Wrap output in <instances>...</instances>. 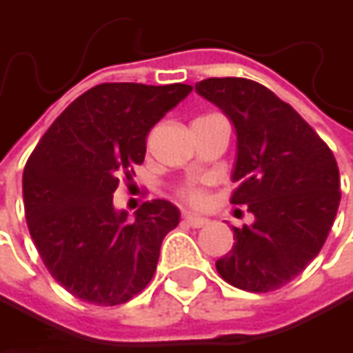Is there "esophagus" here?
<instances>
[{
    "mask_svg": "<svg viewBox=\"0 0 353 353\" xmlns=\"http://www.w3.org/2000/svg\"><path fill=\"white\" fill-rule=\"evenodd\" d=\"M183 223L194 227V229H200V227H206L210 221L204 219V216H198V214H183Z\"/></svg>",
    "mask_w": 353,
    "mask_h": 353,
    "instance_id": "34e87169",
    "label": "esophagus"
}]
</instances>
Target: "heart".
Instances as JSON below:
<instances>
[{
  "label": "heart",
  "instance_id": "heart-1",
  "mask_svg": "<svg viewBox=\"0 0 353 353\" xmlns=\"http://www.w3.org/2000/svg\"><path fill=\"white\" fill-rule=\"evenodd\" d=\"M181 196H183L190 204H194V206H200V204H204V200H206L202 188H198V185H185V188L181 190Z\"/></svg>",
  "mask_w": 353,
  "mask_h": 353
}]
</instances>
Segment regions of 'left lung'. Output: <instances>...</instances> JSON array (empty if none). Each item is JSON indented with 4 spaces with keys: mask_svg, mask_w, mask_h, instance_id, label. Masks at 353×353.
Returning a JSON list of instances; mask_svg holds the SVG:
<instances>
[{
    "mask_svg": "<svg viewBox=\"0 0 353 353\" xmlns=\"http://www.w3.org/2000/svg\"><path fill=\"white\" fill-rule=\"evenodd\" d=\"M194 90L223 110L237 134L233 204L251 227H233L235 245L216 259L225 282L270 292L296 278L321 251L341 200L331 149L274 92L241 77H210Z\"/></svg>",
    "mask_w": 353,
    "mask_h": 353,
    "instance_id": "1",
    "label": "left lung"
}]
</instances>
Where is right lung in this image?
I'll return each instance as SVG.
<instances>
[{
    "instance_id": "1",
    "label": "right lung",
    "mask_w": 353,
    "mask_h": 353,
    "mask_svg": "<svg viewBox=\"0 0 353 353\" xmlns=\"http://www.w3.org/2000/svg\"><path fill=\"white\" fill-rule=\"evenodd\" d=\"M190 92L183 83L96 85L36 145L22 177L26 223L46 270L73 296L114 307L151 282L179 210L151 200L128 221L112 196L118 177L143 163L149 130Z\"/></svg>"
}]
</instances>
